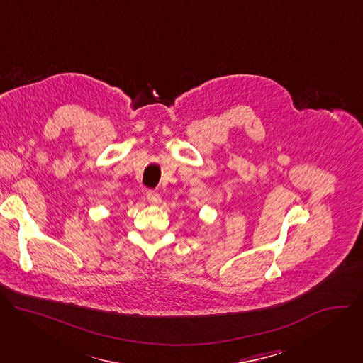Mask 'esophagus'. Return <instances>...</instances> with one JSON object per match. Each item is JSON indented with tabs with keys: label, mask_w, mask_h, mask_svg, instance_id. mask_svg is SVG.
<instances>
[{
	"label": "esophagus",
	"mask_w": 363,
	"mask_h": 363,
	"mask_svg": "<svg viewBox=\"0 0 363 363\" xmlns=\"http://www.w3.org/2000/svg\"><path fill=\"white\" fill-rule=\"evenodd\" d=\"M146 198H147L149 203H152V205H158L161 202V195L155 191H147Z\"/></svg>",
	"instance_id": "obj_1"
}]
</instances>
